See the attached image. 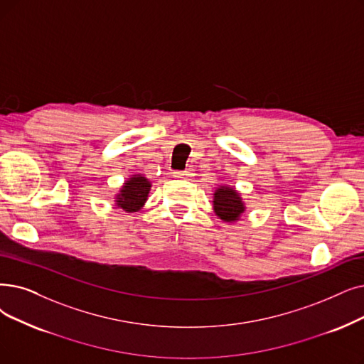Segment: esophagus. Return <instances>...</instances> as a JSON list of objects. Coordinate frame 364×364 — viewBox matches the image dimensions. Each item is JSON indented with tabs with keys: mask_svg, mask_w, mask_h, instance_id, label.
Instances as JSON below:
<instances>
[{
	"mask_svg": "<svg viewBox=\"0 0 364 364\" xmlns=\"http://www.w3.org/2000/svg\"><path fill=\"white\" fill-rule=\"evenodd\" d=\"M172 176L176 177V178H188V177L192 176V171L191 169H187V171H176V172L172 173Z\"/></svg>",
	"mask_w": 364,
	"mask_h": 364,
	"instance_id": "1",
	"label": "esophagus"
}]
</instances>
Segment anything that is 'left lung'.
I'll return each instance as SVG.
<instances>
[{
    "instance_id": "8db88e82",
    "label": "left lung",
    "mask_w": 364,
    "mask_h": 364,
    "mask_svg": "<svg viewBox=\"0 0 364 364\" xmlns=\"http://www.w3.org/2000/svg\"><path fill=\"white\" fill-rule=\"evenodd\" d=\"M213 208L218 218L226 223H235L241 220L245 213V203L241 193L232 186H220L213 196Z\"/></svg>"
}]
</instances>
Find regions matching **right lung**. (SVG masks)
<instances>
[{"instance_id":"right-lung-1","label":"right lung","mask_w":364,"mask_h":364,"mask_svg":"<svg viewBox=\"0 0 364 364\" xmlns=\"http://www.w3.org/2000/svg\"><path fill=\"white\" fill-rule=\"evenodd\" d=\"M151 183L143 173H135L126 180L120 187L119 193L114 196L116 208H122L126 213H135L144 207L149 199Z\"/></svg>"}]
</instances>
